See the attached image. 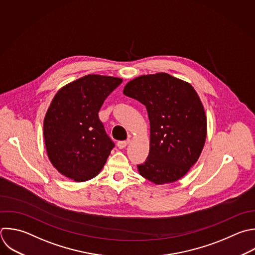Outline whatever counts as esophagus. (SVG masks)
I'll list each match as a JSON object with an SVG mask.
<instances>
[{"label": "esophagus", "mask_w": 255, "mask_h": 255, "mask_svg": "<svg viewBox=\"0 0 255 255\" xmlns=\"http://www.w3.org/2000/svg\"><path fill=\"white\" fill-rule=\"evenodd\" d=\"M128 140H121V141H119L118 142V146H119V148H125L128 144Z\"/></svg>", "instance_id": "obj_1"}]
</instances>
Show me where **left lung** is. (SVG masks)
I'll return each instance as SVG.
<instances>
[{
    "label": "left lung",
    "instance_id": "1",
    "mask_svg": "<svg viewBox=\"0 0 255 255\" xmlns=\"http://www.w3.org/2000/svg\"><path fill=\"white\" fill-rule=\"evenodd\" d=\"M124 94L145 106L150 124L149 153L137 164L155 184L182 177L197 161L206 137L203 106L188 83L165 73L135 78Z\"/></svg>",
    "mask_w": 255,
    "mask_h": 255
}]
</instances>
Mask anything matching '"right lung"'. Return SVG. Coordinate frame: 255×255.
Listing matches in <instances>:
<instances>
[{
    "instance_id": "right-lung-1",
    "label": "right lung",
    "mask_w": 255,
    "mask_h": 255,
    "mask_svg": "<svg viewBox=\"0 0 255 255\" xmlns=\"http://www.w3.org/2000/svg\"><path fill=\"white\" fill-rule=\"evenodd\" d=\"M122 82L89 75L65 86L53 99L44 121V137L49 158L63 175L86 181L105 165L115 142L99 112Z\"/></svg>"
}]
</instances>
